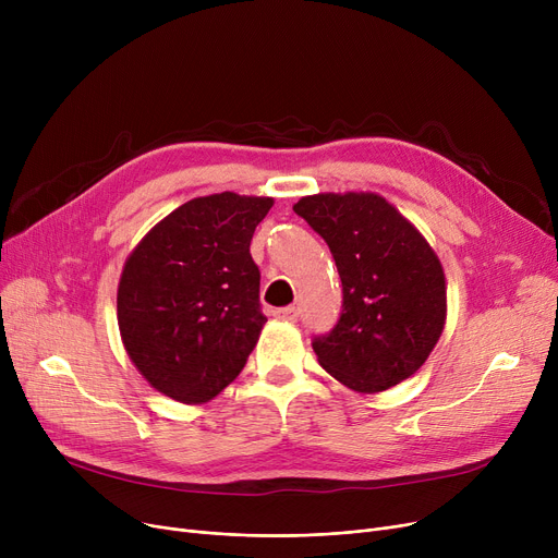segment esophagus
I'll use <instances>...</instances> for the list:
<instances>
[{
	"label": "esophagus",
	"instance_id": "esophagus-1",
	"mask_svg": "<svg viewBox=\"0 0 558 558\" xmlns=\"http://www.w3.org/2000/svg\"><path fill=\"white\" fill-rule=\"evenodd\" d=\"M274 314H276V318H280V320H289V324H294V320H299V310H296L294 305L278 307Z\"/></svg>",
	"mask_w": 558,
	"mask_h": 558
}]
</instances>
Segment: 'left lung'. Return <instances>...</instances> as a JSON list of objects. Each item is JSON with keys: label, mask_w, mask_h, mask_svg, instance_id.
Segmentation results:
<instances>
[{"label": "left lung", "mask_w": 558, "mask_h": 558, "mask_svg": "<svg viewBox=\"0 0 558 558\" xmlns=\"http://www.w3.org/2000/svg\"><path fill=\"white\" fill-rule=\"evenodd\" d=\"M326 240L341 314L312 348L348 389L377 393L414 375L446 326V276L423 234L377 194H314L294 205Z\"/></svg>", "instance_id": "obj_1"}]
</instances>
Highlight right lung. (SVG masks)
<instances>
[{
    "mask_svg": "<svg viewBox=\"0 0 558 558\" xmlns=\"http://www.w3.org/2000/svg\"><path fill=\"white\" fill-rule=\"evenodd\" d=\"M271 205L232 192L192 198L129 255L117 324L129 357L160 393L208 402L242 373L267 324L248 248Z\"/></svg>",
    "mask_w": 558,
    "mask_h": 558,
    "instance_id": "1",
    "label": "right lung"
}]
</instances>
